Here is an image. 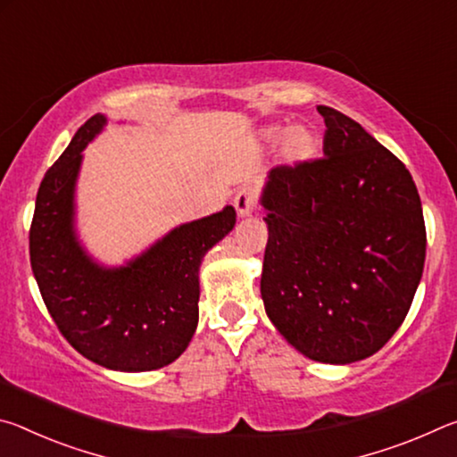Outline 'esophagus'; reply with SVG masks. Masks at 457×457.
<instances>
[{
  "mask_svg": "<svg viewBox=\"0 0 457 457\" xmlns=\"http://www.w3.org/2000/svg\"><path fill=\"white\" fill-rule=\"evenodd\" d=\"M234 205L239 218H247V215H252L253 210H256V193L247 187L239 189L234 197Z\"/></svg>",
  "mask_w": 457,
  "mask_h": 457,
  "instance_id": "obj_1",
  "label": "esophagus"
}]
</instances>
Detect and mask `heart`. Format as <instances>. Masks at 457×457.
Returning a JSON list of instances; mask_svg holds the SVG:
<instances>
[{"mask_svg": "<svg viewBox=\"0 0 457 457\" xmlns=\"http://www.w3.org/2000/svg\"><path fill=\"white\" fill-rule=\"evenodd\" d=\"M260 141L270 149L278 146L280 161L288 167L304 165L319 154L320 138L306 125H268L260 130Z\"/></svg>", "mask_w": 457, "mask_h": 457, "instance_id": "obj_1", "label": "heart"}]
</instances>
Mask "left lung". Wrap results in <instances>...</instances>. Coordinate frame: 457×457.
I'll return each instance as SVG.
<instances>
[{"label": "left lung", "instance_id": "left-lung-1", "mask_svg": "<svg viewBox=\"0 0 457 457\" xmlns=\"http://www.w3.org/2000/svg\"><path fill=\"white\" fill-rule=\"evenodd\" d=\"M322 159L268 173L260 292L268 319L304 357L349 365L401 327L425 262L411 173L359 122L330 106Z\"/></svg>", "mask_w": 457, "mask_h": 457}]
</instances>
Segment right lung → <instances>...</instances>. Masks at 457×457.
I'll return each mask as SVG.
<instances>
[{
    "instance_id": "right-lung-1",
    "label": "right lung",
    "mask_w": 457,
    "mask_h": 457,
    "mask_svg": "<svg viewBox=\"0 0 457 457\" xmlns=\"http://www.w3.org/2000/svg\"><path fill=\"white\" fill-rule=\"evenodd\" d=\"M108 119L95 114L44 175L29 228V260L46 308L82 357L125 373L169 365L187 349L199 320V268L236 226L226 205L167 231L122 266L92 258L76 228L82 151Z\"/></svg>"
}]
</instances>
